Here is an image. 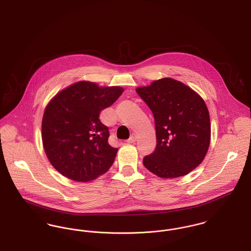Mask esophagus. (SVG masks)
Returning a JSON list of instances; mask_svg holds the SVG:
<instances>
[{"mask_svg": "<svg viewBox=\"0 0 251 251\" xmlns=\"http://www.w3.org/2000/svg\"><path fill=\"white\" fill-rule=\"evenodd\" d=\"M136 139H137V136H136L134 133H133V134L131 135V137L127 140V142H128V143H134V142L136 141Z\"/></svg>", "mask_w": 251, "mask_h": 251, "instance_id": "34e87169", "label": "esophagus"}]
</instances>
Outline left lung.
<instances>
[{"label":"left lung","mask_w":251,"mask_h":251,"mask_svg":"<svg viewBox=\"0 0 251 251\" xmlns=\"http://www.w3.org/2000/svg\"><path fill=\"white\" fill-rule=\"evenodd\" d=\"M152 112L156 147L144 157L150 172L162 178L184 176L199 166L210 142V120L204 100L184 83L164 77L136 88Z\"/></svg>","instance_id":"1"}]
</instances>
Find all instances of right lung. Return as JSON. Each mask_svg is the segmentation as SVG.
Masks as SVG:
<instances>
[{"label":"right lung","instance_id":"add662e5","mask_svg":"<svg viewBox=\"0 0 251 251\" xmlns=\"http://www.w3.org/2000/svg\"><path fill=\"white\" fill-rule=\"evenodd\" d=\"M123 91L118 86L78 81L59 92L46 106L43 144L49 161L62 176L88 182L113 165L118 149L109 145V130L100 114Z\"/></svg>","mask_w":251,"mask_h":251}]
</instances>
